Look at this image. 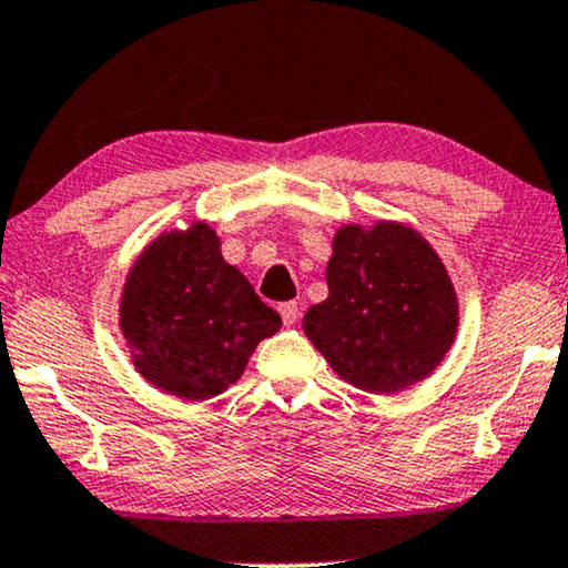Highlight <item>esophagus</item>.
I'll use <instances>...</instances> for the list:
<instances>
[{
	"label": "esophagus",
	"mask_w": 568,
	"mask_h": 568,
	"mask_svg": "<svg viewBox=\"0 0 568 568\" xmlns=\"http://www.w3.org/2000/svg\"><path fill=\"white\" fill-rule=\"evenodd\" d=\"M280 316H283V322L288 324V327H291V324H296L298 316H301L296 301H288V304H280Z\"/></svg>",
	"instance_id": "obj_1"
}]
</instances>
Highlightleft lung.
I'll list each match as a JSON object with an SVG mask.
<instances>
[{"label":"left lung","instance_id":"1","mask_svg":"<svg viewBox=\"0 0 568 568\" xmlns=\"http://www.w3.org/2000/svg\"><path fill=\"white\" fill-rule=\"evenodd\" d=\"M329 296L304 332L339 379L395 395L444 361L459 327L455 285L442 256L405 223H347L332 239Z\"/></svg>","mask_w":568,"mask_h":568}]
</instances>
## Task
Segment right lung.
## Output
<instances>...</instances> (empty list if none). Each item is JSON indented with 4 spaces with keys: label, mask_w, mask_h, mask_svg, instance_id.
Returning <instances> with one entry per match:
<instances>
[{
    "label": "right lung",
    "mask_w": 568,
    "mask_h": 568,
    "mask_svg": "<svg viewBox=\"0 0 568 568\" xmlns=\"http://www.w3.org/2000/svg\"><path fill=\"white\" fill-rule=\"evenodd\" d=\"M280 314L223 260L205 221L142 248L119 301V329L138 374L179 399H210L236 384Z\"/></svg>",
    "instance_id": "obj_1"
}]
</instances>
